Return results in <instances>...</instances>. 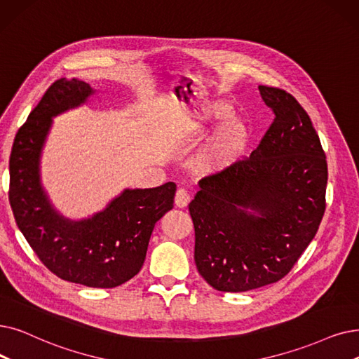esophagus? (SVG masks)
Here are the masks:
<instances>
[{"mask_svg":"<svg viewBox=\"0 0 359 359\" xmlns=\"http://www.w3.org/2000/svg\"><path fill=\"white\" fill-rule=\"evenodd\" d=\"M191 202V195H189V192L186 191V189H177V192H176V196H175V204H176V207H179V208H184L186 205H188Z\"/></svg>","mask_w":359,"mask_h":359,"instance_id":"esophagus-1","label":"esophagus"}]
</instances>
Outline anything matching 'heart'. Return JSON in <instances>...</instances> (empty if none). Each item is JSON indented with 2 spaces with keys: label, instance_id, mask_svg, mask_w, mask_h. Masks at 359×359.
<instances>
[{
  "label": "heart",
  "instance_id": "1",
  "mask_svg": "<svg viewBox=\"0 0 359 359\" xmlns=\"http://www.w3.org/2000/svg\"><path fill=\"white\" fill-rule=\"evenodd\" d=\"M231 116V107L227 104H211L198 121L194 129L198 133H207L214 123L223 121ZM251 139V128L243 118H233L215 135L212 142L207 147L201 157V167L205 171H218L235 160L246 148Z\"/></svg>",
  "mask_w": 359,
  "mask_h": 359
}]
</instances>
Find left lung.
<instances>
[{
	"instance_id": "left-lung-1",
	"label": "left lung",
	"mask_w": 359,
	"mask_h": 359,
	"mask_svg": "<svg viewBox=\"0 0 359 359\" xmlns=\"http://www.w3.org/2000/svg\"><path fill=\"white\" fill-rule=\"evenodd\" d=\"M258 89L276 114L270 129L249 158L199 180L189 204L196 269L220 292L283 278L325 210L327 161L309 116L286 90Z\"/></svg>"
}]
</instances>
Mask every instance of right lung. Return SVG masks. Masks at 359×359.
Instances as JSON below:
<instances>
[{
    "label": "right lung",
    "mask_w": 359,
    "mask_h": 359,
    "mask_svg": "<svg viewBox=\"0 0 359 359\" xmlns=\"http://www.w3.org/2000/svg\"><path fill=\"white\" fill-rule=\"evenodd\" d=\"M95 93L66 77L54 82L14 137L10 155V205L23 236L43 266L60 278L89 287H116L141 271L155 223L173 208L176 184L124 189L88 218L60 214L41 182V157L53 117Z\"/></svg>",
    "instance_id": "right-lung-1"
}]
</instances>
